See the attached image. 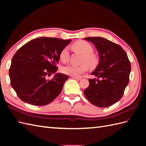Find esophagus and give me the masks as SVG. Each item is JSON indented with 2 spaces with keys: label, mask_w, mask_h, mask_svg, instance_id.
<instances>
[{
  "label": "esophagus",
  "mask_w": 146,
  "mask_h": 146,
  "mask_svg": "<svg viewBox=\"0 0 146 146\" xmlns=\"http://www.w3.org/2000/svg\"><path fill=\"white\" fill-rule=\"evenodd\" d=\"M72 78H73V79H75V80H81V78H80V77H72Z\"/></svg>",
  "instance_id": "obj_1"
}]
</instances>
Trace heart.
I'll list each match as a JSON object with an SVG mask.
<instances>
[{"mask_svg":"<svg viewBox=\"0 0 146 146\" xmlns=\"http://www.w3.org/2000/svg\"><path fill=\"white\" fill-rule=\"evenodd\" d=\"M72 47L74 50L79 52L83 55L82 60V64L80 66L66 65L61 69L62 73L72 77H78L88 70V65L90 68H94L98 63L96 56L92 54L93 48L90 43L85 41H78L73 44ZM69 56L68 47L63 48L60 54V58L63 61H67Z\"/></svg>","mask_w":146,"mask_h":146,"instance_id":"1","label":"heart"}]
</instances>
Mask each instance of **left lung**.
<instances>
[{
	"label": "left lung",
	"mask_w": 146,
	"mask_h": 146,
	"mask_svg": "<svg viewBox=\"0 0 146 146\" xmlns=\"http://www.w3.org/2000/svg\"><path fill=\"white\" fill-rule=\"evenodd\" d=\"M84 39L94 44L99 53V62L91 73L84 91L86 99L99 107H108L121 99L129 82L131 65L124 50L118 44L102 37Z\"/></svg>",
	"instance_id": "8db88e82"
}]
</instances>
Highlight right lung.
<instances>
[{
  "instance_id": "obj_1",
  "label": "right lung",
  "mask_w": 146,
  "mask_h": 146,
  "mask_svg": "<svg viewBox=\"0 0 146 146\" xmlns=\"http://www.w3.org/2000/svg\"><path fill=\"white\" fill-rule=\"evenodd\" d=\"M71 40L41 37L22 46L13 56L9 70L11 85L21 100L27 104L47 105L63 89L67 75L55 73L60 54ZM55 73L51 81L47 75Z\"/></svg>"
}]
</instances>
